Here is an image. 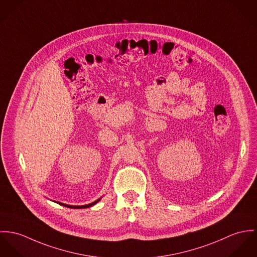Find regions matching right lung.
<instances>
[{"mask_svg":"<svg viewBox=\"0 0 257 257\" xmlns=\"http://www.w3.org/2000/svg\"><path fill=\"white\" fill-rule=\"evenodd\" d=\"M101 199V197L99 198V199L95 200L94 202H92V203H89V204H86V205H82V206H75V205H68V204H64V203H61V202H56L58 204H60V205H63V206H65V207H68V208H72V209H85V208H89V207H91V206H93V205H95L99 200Z\"/></svg>","mask_w":257,"mask_h":257,"instance_id":"obj_1","label":"right lung"}]
</instances>
